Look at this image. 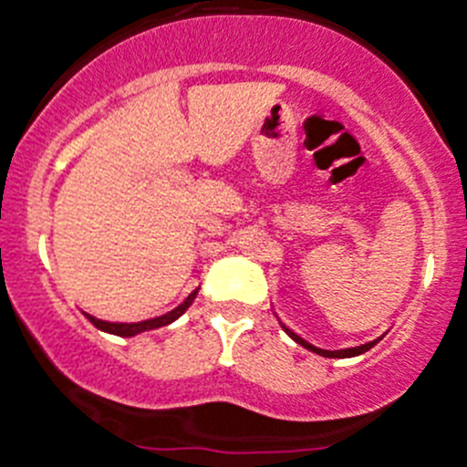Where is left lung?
Here are the masks:
<instances>
[{
  "label": "left lung",
  "instance_id": "left-lung-1",
  "mask_svg": "<svg viewBox=\"0 0 467 467\" xmlns=\"http://www.w3.org/2000/svg\"><path fill=\"white\" fill-rule=\"evenodd\" d=\"M283 330H285V333L290 335V337L295 339L296 344H301V346H304V348L312 350V353H317V355H324V358H355V355H362L364 350H368V348H371V346H373V341H368V344H362V346H358V348H344V350H324V348H317V346L307 344L306 339H301L299 335H295V333H292L290 328H285V326H283Z\"/></svg>",
  "mask_w": 467,
  "mask_h": 467
}]
</instances>
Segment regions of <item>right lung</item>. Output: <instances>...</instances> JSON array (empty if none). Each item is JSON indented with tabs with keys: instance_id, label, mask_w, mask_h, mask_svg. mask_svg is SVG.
Wrapping results in <instances>:
<instances>
[{
	"instance_id": "1",
	"label": "right lung",
	"mask_w": 467,
	"mask_h": 467,
	"mask_svg": "<svg viewBox=\"0 0 467 467\" xmlns=\"http://www.w3.org/2000/svg\"><path fill=\"white\" fill-rule=\"evenodd\" d=\"M195 295H198V292H193V295H189V299H186L182 306H177L175 310L166 312V315H161V317H155V319L139 321V324H109V321H100V319H96V317H91V315H88V319L91 321V324L96 326V328L103 330V333L119 335V337H134V335L146 333V330H155V328H161V326L172 324V321H175L177 317L184 315L186 307L193 304Z\"/></svg>"
}]
</instances>
